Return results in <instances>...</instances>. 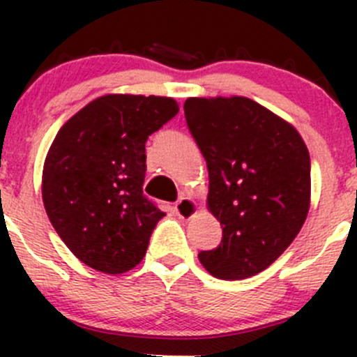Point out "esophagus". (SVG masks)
<instances>
[{
    "mask_svg": "<svg viewBox=\"0 0 357 357\" xmlns=\"http://www.w3.org/2000/svg\"><path fill=\"white\" fill-rule=\"evenodd\" d=\"M199 211V205L195 204V200L188 199V197H181L174 205V212L183 219H190L192 215L197 214Z\"/></svg>",
    "mask_w": 357,
    "mask_h": 357,
    "instance_id": "esophagus-1",
    "label": "esophagus"
}]
</instances>
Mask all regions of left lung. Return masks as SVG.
<instances>
[{"instance_id":"left-lung-1","label":"left lung","mask_w":357,"mask_h":357,"mask_svg":"<svg viewBox=\"0 0 357 357\" xmlns=\"http://www.w3.org/2000/svg\"><path fill=\"white\" fill-rule=\"evenodd\" d=\"M185 117L207 162L208 208L222 226L221 243L199 254L202 266L215 278H250L307 218V146L289 122L243 96L188 98Z\"/></svg>"}]
</instances>
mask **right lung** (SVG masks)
<instances>
[{
  "instance_id": "obj_1",
  "label": "right lung",
  "mask_w": 357,
  "mask_h": 357,
  "mask_svg": "<svg viewBox=\"0 0 357 357\" xmlns=\"http://www.w3.org/2000/svg\"><path fill=\"white\" fill-rule=\"evenodd\" d=\"M179 112L164 96L107 95L68 119L45 160L43 202L72 254L109 275L142 262L165 215L143 195L145 143Z\"/></svg>"
}]
</instances>
